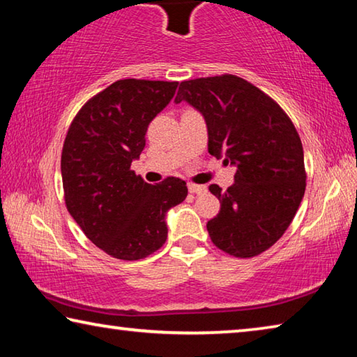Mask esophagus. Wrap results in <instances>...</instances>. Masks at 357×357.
<instances>
[{"instance_id":"34e87169","label":"esophagus","mask_w":357,"mask_h":357,"mask_svg":"<svg viewBox=\"0 0 357 357\" xmlns=\"http://www.w3.org/2000/svg\"><path fill=\"white\" fill-rule=\"evenodd\" d=\"M189 192L190 193H197V195H200V193H204L208 189L206 185H200V184H193V183H189Z\"/></svg>"}]
</instances>
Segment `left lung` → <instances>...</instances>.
I'll use <instances>...</instances> for the list:
<instances>
[{
  "mask_svg": "<svg viewBox=\"0 0 357 357\" xmlns=\"http://www.w3.org/2000/svg\"><path fill=\"white\" fill-rule=\"evenodd\" d=\"M183 100L206 121L209 154L236 167L227 190L209 185L220 202L206 223L211 241L228 255L257 257L283 236L304 197L298 130L273 98L231 74L183 82L174 102Z\"/></svg>",
  "mask_w": 357,
  "mask_h": 357,
  "instance_id": "left-lung-1",
  "label": "left lung"
}]
</instances>
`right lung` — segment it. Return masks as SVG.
Masks as SVG:
<instances>
[{"label": "right lung", "mask_w": 357, "mask_h": 357, "mask_svg": "<svg viewBox=\"0 0 357 357\" xmlns=\"http://www.w3.org/2000/svg\"><path fill=\"white\" fill-rule=\"evenodd\" d=\"M176 88L178 82L118 80L93 96L69 126L61 154L66 208L113 258L135 261L159 250L167 241V211L187 197L183 179L151 185L130 170L149 123Z\"/></svg>", "instance_id": "add662e5"}]
</instances>
